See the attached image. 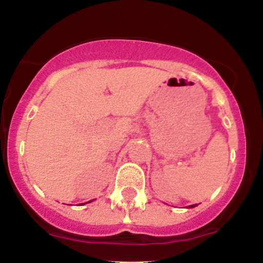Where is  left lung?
Wrapping results in <instances>:
<instances>
[{
  "instance_id": "obj_1",
  "label": "left lung",
  "mask_w": 263,
  "mask_h": 263,
  "mask_svg": "<svg viewBox=\"0 0 263 263\" xmlns=\"http://www.w3.org/2000/svg\"><path fill=\"white\" fill-rule=\"evenodd\" d=\"M194 206H197V204H195V205H190L189 208H194Z\"/></svg>"
}]
</instances>
